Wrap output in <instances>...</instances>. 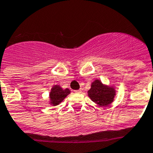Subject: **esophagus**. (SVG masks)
I'll list each match as a JSON object with an SVG mask.
<instances>
[{
    "mask_svg": "<svg viewBox=\"0 0 153 153\" xmlns=\"http://www.w3.org/2000/svg\"><path fill=\"white\" fill-rule=\"evenodd\" d=\"M81 92H82V91H81V89H79V90H75V91H74V92H75V93H80Z\"/></svg>",
    "mask_w": 153,
    "mask_h": 153,
    "instance_id": "esophagus-1",
    "label": "esophagus"
}]
</instances>
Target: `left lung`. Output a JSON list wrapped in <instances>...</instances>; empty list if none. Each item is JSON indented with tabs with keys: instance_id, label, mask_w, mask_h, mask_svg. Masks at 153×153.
Masks as SVG:
<instances>
[{
	"instance_id": "1",
	"label": "left lung",
	"mask_w": 153,
	"mask_h": 153,
	"mask_svg": "<svg viewBox=\"0 0 153 153\" xmlns=\"http://www.w3.org/2000/svg\"><path fill=\"white\" fill-rule=\"evenodd\" d=\"M88 93L90 99L101 106H106L111 104L114 100L115 95L113 88L103 86L99 80L92 82L91 89L88 91Z\"/></svg>"
}]
</instances>
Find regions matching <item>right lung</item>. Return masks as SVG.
Instances as JSON below:
<instances>
[{
    "label": "right lung",
    "mask_w": 153,
    "mask_h": 153,
    "mask_svg": "<svg viewBox=\"0 0 153 153\" xmlns=\"http://www.w3.org/2000/svg\"><path fill=\"white\" fill-rule=\"evenodd\" d=\"M70 94V90L68 89H66L63 90L60 86H54L51 89V93H50V98H51V103L53 105H57L61 103L64 98Z\"/></svg>",
    "instance_id": "add662e5"
}]
</instances>
